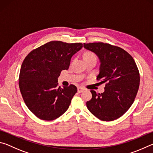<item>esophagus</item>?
Instances as JSON below:
<instances>
[{
    "mask_svg": "<svg viewBox=\"0 0 153 153\" xmlns=\"http://www.w3.org/2000/svg\"><path fill=\"white\" fill-rule=\"evenodd\" d=\"M84 88H82V87L77 88V92L78 93H81L84 91Z\"/></svg>",
    "mask_w": 153,
    "mask_h": 153,
    "instance_id": "obj_1",
    "label": "esophagus"
}]
</instances>
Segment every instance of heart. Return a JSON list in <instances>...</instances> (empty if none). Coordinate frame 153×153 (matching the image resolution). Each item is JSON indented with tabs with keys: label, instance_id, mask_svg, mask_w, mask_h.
<instances>
[{
	"label": "heart",
	"instance_id": "obj_1",
	"mask_svg": "<svg viewBox=\"0 0 153 153\" xmlns=\"http://www.w3.org/2000/svg\"><path fill=\"white\" fill-rule=\"evenodd\" d=\"M84 59H90V58H96L97 59V56H96V55L94 53H93L92 52H90V51H88L86 52L84 54Z\"/></svg>",
	"mask_w": 153,
	"mask_h": 153
}]
</instances>
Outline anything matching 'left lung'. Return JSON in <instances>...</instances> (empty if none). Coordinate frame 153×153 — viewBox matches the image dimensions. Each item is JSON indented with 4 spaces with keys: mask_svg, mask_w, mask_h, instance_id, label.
<instances>
[{
    "mask_svg": "<svg viewBox=\"0 0 153 153\" xmlns=\"http://www.w3.org/2000/svg\"><path fill=\"white\" fill-rule=\"evenodd\" d=\"M84 47L100 59L97 79L105 83V92L90 90L92 97L87 101L90 112L98 119L113 121L121 117L135 100L140 85V74L134 59L123 48L103 42L84 43Z\"/></svg>",
    "mask_w": 153,
    "mask_h": 153,
    "instance_id": "obj_1",
    "label": "left lung"
}]
</instances>
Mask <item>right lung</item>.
I'll return each mask as SVG.
<instances>
[{
  "instance_id": "add662e5",
  "label": "right lung",
  "mask_w": 153,
  "mask_h": 153,
  "mask_svg": "<svg viewBox=\"0 0 153 153\" xmlns=\"http://www.w3.org/2000/svg\"><path fill=\"white\" fill-rule=\"evenodd\" d=\"M82 43L51 41L30 52L21 67L19 86L25 105L42 120L52 121L68 109L77 92L73 84L61 88L58 77L69 69L71 56Z\"/></svg>"
}]
</instances>
